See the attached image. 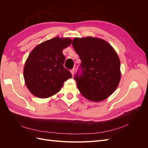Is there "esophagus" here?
Segmentation results:
<instances>
[{
	"label": "esophagus",
	"mask_w": 148,
	"mask_h": 148,
	"mask_svg": "<svg viewBox=\"0 0 148 148\" xmlns=\"http://www.w3.org/2000/svg\"><path fill=\"white\" fill-rule=\"evenodd\" d=\"M70 71H71V74H72V75H74V73H75V69H71V70H70Z\"/></svg>",
	"instance_id": "1"
}]
</instances>
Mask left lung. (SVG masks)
Listing matches in <instances>:
<instances>
[{"label": "left lung", "instance_id": "1", "mask_svg": "<svg viewBox=\"0 0 148 148\" xmlns=\"http://www.w3.org/2000/svg\"><path fill=\"white\" fill-rule=\"evenodd\" d=\"M72 45L82 60V73L78 71L74 77L80 93L91 101L105 100L116 90L120 81L117 52L110 44L97 38H75Z\"/></svg>", "mask_w": 148, "mask_h": 148}]
</instances>
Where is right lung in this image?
Wrapping results in <instances>:
<instances>
[{"label":"right lung","mask_w":148,"mask_h":148,"mask_svg":"<svg viewBox=\"0 0 148 148\" xmlns=\"http://www.w3.org/2000/svg\"><path fill=\"white\" fill-rule=\"evenodd\" d=\"M71 39L53 38L36 46L26 59L23 70L25 84L36 97L47 98L59 92L67 79L72 77L64 68L62 51Z\"/></svg>","instance_id":"add662e5"}]
</instances>
